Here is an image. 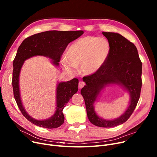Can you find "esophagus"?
Wrapping results in <instances>:
<instances>
[{"label": "esophagus", "mask_w": 157, "mask_h": 157, "mask_svg": "<svg viewBox=\"0 0 157 157\" xmlns=\"http://www.w3.org/2000/svg\"><path fill=\"white\" fill-rule=\"evenodd\" d=\"M85 82H83V81H81L79 82L78 87H79V88H83V87L85 86Z\"/></svg>", "instance_id": "obj_1"}]
</instances>
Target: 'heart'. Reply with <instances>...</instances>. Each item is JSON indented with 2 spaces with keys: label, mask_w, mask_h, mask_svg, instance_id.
<instances>
[{
  "label": "heart",
  "mask_w": 157,
  "mask_h": 157,
  "mask_svg": "<svg viewBox=\"0 0 157 157\" xmlns=\"http://www.w3.org/2000/svg\"><path fill=\"white\" fill-rule=\"evenodd\" d=\"M111 51L109 41L104 37L86 36L72 44L62 61L63 68L73 72L76 67L85 75H91L99 70L108 59Z\"/></svg>",
  "instance_id": "1"
}]
</instances>
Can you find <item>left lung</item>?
I'll return each instance as SVG.
<instances>
[{
  "label": "left lung",
  "mask_w": 157,
  "mask_h": 157,
  "mask_svg": "<svg viewBox=\"0 0 157 157\" xmlns=\"http://www.w3.org/2000/svg\"><path fill=\"white\" fill-rule=\"evenodd\" d=\"M108 39L111 51L108 59L95 73L83 78L86 85L81 89L88 120L100 127H113L125 123L137 104L142 86V62L136 46L121 35L103 32ZM116 84L123 86L129 93L130 104L125 113L118 119L105 120L94 111V103L101 90L107 85Z\"/></svg>",
  "instance_id": "obj_1"
}]
</instances>
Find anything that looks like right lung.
I'll use <instances>...</instances> for the list:
<instances>
[{
	"mask_svg": "<svg viewBox=\"0 0 157 157\" xmlns=\"http://www.w3.org/2000/svg\"><path fill=\"white\" fill-rule=\"evenodd\" d=\"M84 33L83 30L57 31L49 30L32 35L25 39L19 46L13 61L12 85L13 94L18 108L29 121L37 126L46 128H55L64 121L63 109L72 95L78 90L79 81L74 78L67 82H60L56 87V108L53 116L44 120L32 118L25 110L22 104L19 87V76L22 65L30 57L44 56L49 58L52 63L59 66L61 56L69 43L78 39Z\"/></svg>",
	"mask_w": 157,
	"mask_h": 157,
	"instance_id": "add662e5",
	"label": "right lung"
}]
</instances>
